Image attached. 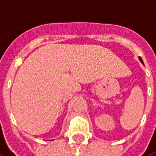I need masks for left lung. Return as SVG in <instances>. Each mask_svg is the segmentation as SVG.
<instances>
[{
  "label": "left lung",
  "mask_w": 156,
  "mask_h": 156,
  "mask_svg": "<svg viewBox=\"0 0 156 156\" xmlns=\"http://www.w3.org/2000/svg\"><path fill=\"white\" fill-rule=\"evenodd\" d=\"M139 59H140V61H141L142 63H143V64H144V62H143V60H142V58H139Z\"/></svg>",
  "instance_id": "left-lung-1"
}]
</instances>
